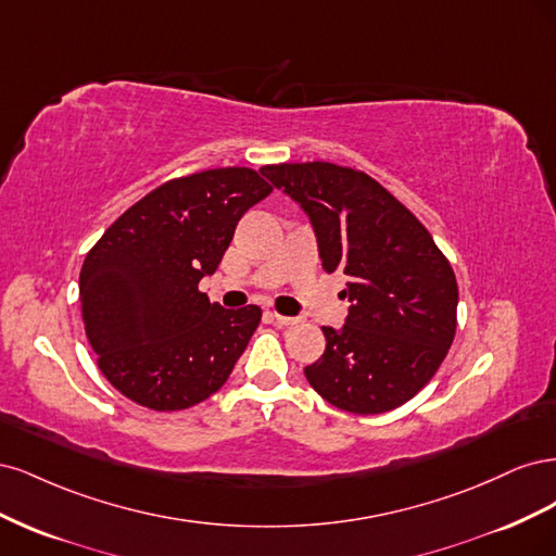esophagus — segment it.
I'll return each instance as SVG.
<instances>
[{
	"label": "esophagus",
	"mask_w": 556,
	"mask_h": 556,
	"mask_svg": "<svg viewBox=\"0 0 556 556\" xmlns=\"http://www.w3.org/2000/svg\"><path fill=\"white\" fill-rule=\"evenodd\" d=\"M271 317L276 319L278 325H282V327H292V325H296L299 323V317H290V315H280V313H271Z\"/></svg>",
	"instance_id": "1"
}]
</instances>
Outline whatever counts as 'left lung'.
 Wrapping results in <instances>:
<instances>
[{
	"instance_id": "8db88e82",
	"label": "left lung",
	"mask_w": 556,
	"mask_h": 556,
	"mask_svg": "<svg viewBox=\"0 0 556 556\" xmlns=\"http://www.w3.org/2000/svg\"><path fill=\"white\" fill-rule=\"evenodd\" d=\"M311 217L325 271L350 280L341 331L304 374L331 406L378 415L410 401L439 371L457 331L459 288L427 227L359 169L331 162L260 169Z\"/></svg>"
}]
</instances>
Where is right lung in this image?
<instances>
[{"label": "right lung", "mask_w": 556, "mask_h": 556, "mask_svg": "<svg viewBox=\"0 0 556 556\" xmlns=\"http://www.w3.org/2000/svg\"><path fill=\"white\" fill-rule=\"evenodd\" d=\"M248 166L162 182L102 233L80 268V313L97 366L143 408L172 413L227 382L260 306L227 311L199 290L243 213L271 194Z\"/></svg>", "instance_id": "add662e5"}]
</instances>
